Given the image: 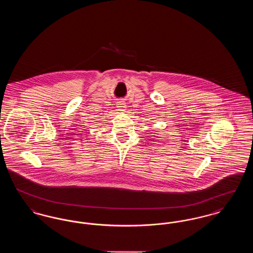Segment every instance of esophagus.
I'll list each match as a JSON object with an SVG mask.
<instances>
[{"instance_id":"1","label":"esophagus","mask_w":253,"mask_h":253,"mask_svg":"<svg viewBox=\"0 0 253 253\" xmlns=\"http://www.w3.org/2000/svg\"><path fill=\"white\" fill-rule=\"evenodd\" d=\"M117 107L119 108V110H121V111H124L125 108H126V106H125V103H124V101H119L118 103H117Z\"/></svg>"}]
</instances>
